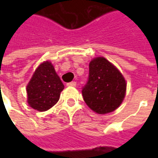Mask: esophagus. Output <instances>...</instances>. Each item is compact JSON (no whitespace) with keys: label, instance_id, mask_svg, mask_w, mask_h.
Here are the masks:
<instances>
[{"label":"esophagus","instance_id":"obj_1","mask_svg":"<svg viewBox=\"0 0 158 158\" xmlns=\"http://www.w3.org/2000/svg\"><path fill=\"white\" fill-rule=\"evenodd\" d=\"M67 85L74 87V86H76V82H75V81H72V82H69V83H68V84H67Z\"/></svg>","mask_w":158,"mask_h":158}]
</instances>
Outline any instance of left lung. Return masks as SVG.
<instances>
[{"instance_id":"1","label":"left lung","mask_w":158,"mask_h":158,"mask_svg":"<svg viewBox=\"0 0 158 158\" xmlns=\"http://www.w3.org/2000/svg\"><path fill=\"white\" fill-rule=\"evenodd\" d=\"M126 82L115 66L104 57L89 62L88 80L82 88L87 106L99 114L112 113L122 103Z\"/></svg>"}]
</instances>
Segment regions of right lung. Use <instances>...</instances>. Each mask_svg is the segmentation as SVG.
Instances as JSON below:
<instances>
[{
  "mask_svg": "<svg viewBox=\"0 0 158 158\" xmlns=\"http://www.w3.org/2000/svg\"><path fill=\"white\" fill-rule=\"evenodd\" d=\"M64 85L50 62L38 67L27 85L28 102L32 108L44 112L58 102Z\"/></svg>",
  "mask_w": 158,
  "mask_h": 158,
  "instance_id": "1",
  "label": "right lung"
}]
</instances>
